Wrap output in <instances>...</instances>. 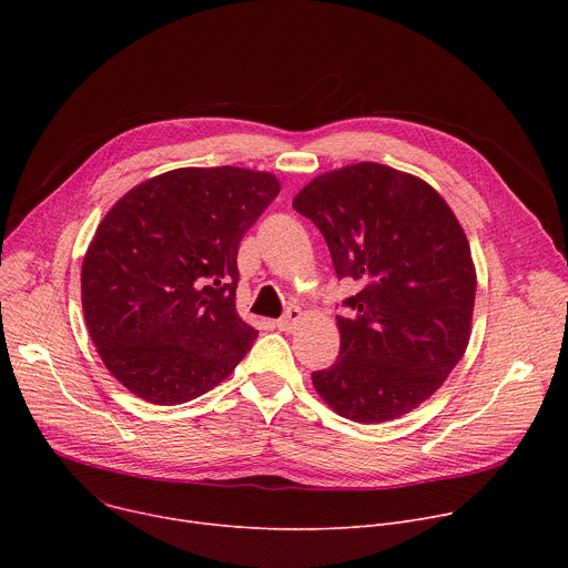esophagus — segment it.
I'll list each match as a JSON object with an SVG mask.
<instances>
[{"label": "esophagus", "mask_w": 568, "mask_h": 568, "mask_svg": "<svg viewBox=\"0 0 568 568\" xmlns=\"http://www.w3.org/2000/svg\"><path fill=\"white\" fill-rule=\"evenodd\" d=\"M301 316H303L301 307L292 305V307H287V310H285V314L276 321V328H278V331H283V333H292V331L296 328V323L301 321Z\"/></svg>", "instance_id": "34e87169"}]
</instances>
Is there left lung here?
<instances>
[{
  "label": "left lung",
  "mask_w": 568,
  "mask_h": 568,
  "mask_svg": "<svg viewBox=\"0 0 568 568\" xmlns=\"http://www.w3.org/2000/svg\"><path fill=\"white\" fill-rule=\"evenodd\" d=\"M292 206L359 285L337 316V362L312 373L316 393L355 423L409 414L469 342L476 274L456 215L427 182L373 161L318 175Z\"/></svg>",
  "instance_id": "8db88e82"
}]
</instances>
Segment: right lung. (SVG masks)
<instances>
[{
	"label": "right lung",
	"mask_w": 568,
	"mask_h": 568,
	"mask_svg": "<svg viewBox=\"0 0 568 568\" xmlns=\"http://www.w3.org/2000/svg\"><path fill=\"white\" fill-rule=\"evenodd\" d=\"M278 191L270 173L178 169L110 209L80 290L90 337L128 390L182 404L250 353L258 331L235 312L237 247Z\"/></svg>",
	"instance_id": "add662e5"
}]
</instances>
